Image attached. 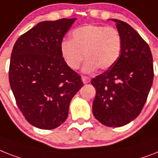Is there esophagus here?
<instances>
[{
  "label": "esophagus",
  "instance_id": "1",
  "mask_svg": "<svg viewBox=\"0 0 158 158\" xmlns=\"http://www.w3.org/2000/svg\"><path fill=\"white\" fill-rule=\"evenodd\" d=\"M82 80H83V83L84 84H87V83H88L91 81V79L87 76H82Z\"/></svg>",
  "mask_w": 158,
  "mask_h": 158
}]
</instances>
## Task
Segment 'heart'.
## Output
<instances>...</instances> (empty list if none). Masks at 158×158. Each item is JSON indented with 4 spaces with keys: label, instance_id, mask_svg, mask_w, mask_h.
<instances>
[{
    "label": "heart",
    "instance_id": "1",
    "mask_svg": "<svg viewBox=\"0 0 158 158\" xmlns=\"http://www.w3.org/2000/svg\"><path fill=\"white\" fill-rule=\"evenodd\" d=\"M123 49V38L112 27L87 24L75 28L71 40H64L60 44L61 57L71 70L83 66L84 73H92L99 68L107 70L114 66Z\"/></svg>",
    "mask_w": 158,
    "mask_h": 158
}]
</instances>
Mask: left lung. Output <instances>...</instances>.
Segmentation results:
<instances>
[{"label": "left lung", "mask_w": 158, "mask_h": 158, "mask_svg": "<svg viewBox=\"0 0 158 158\" xmlns=\"http://www.w3.org/2000/svg\"><path fill=\"white\" fill-rule=\"evenodd\" d=\"M116 23L123 38V49L114 66L92 79L96 89L92 113L110 127H119L140 114L153 80L152 56L142 37L125 22Z\"/></svg>", "instance_id": "8db88e82"}]
</instances>
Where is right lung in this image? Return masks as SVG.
<instances>
[{"instance_id":"add662e5","label":"right lung","mask_w":158,"mask_h":158,"mask_svg":"<svg viewBox=\"0 0 158 158\" xmlns=\"http://www.w3.org/2000/svg\"><path fill=\"white\" fill-rule=\"evenodd\" d=\"M76 19L39 23L15 42L9 79L17 105L27 122L51 130L68 117L81 78L67 66L60 51L64 35Z\"/></svg>"}]
</instances>
